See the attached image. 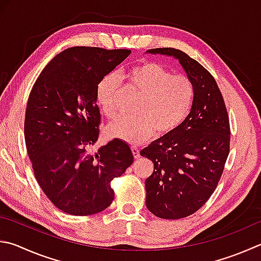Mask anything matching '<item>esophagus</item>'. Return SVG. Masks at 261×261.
<instances>
[{
    "label": "esophagus",
    "instance_id": "obj_1",
    "mask_svg": "<svg viewBox=\"0 0 261 261\" xmlns=\"http://www.w3.org/2000/svg\"><path fill=\"white\" fill-rule=\"evenodd\" d=\"M131 150H132V154H134V158L136 160H138L140 158V150H139V148H137V147H131Z\"/></svg>",
    "mask_w": 261,
    "mask_h": 261
}]
</instances>
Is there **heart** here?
<instances>
[{"label": "heart", "instance_id": "1", "mask_svg": "<svg viewBox=\"0 0 261 261\" xmlns=\"http://www.w3.org/2000/svg\"><path fill=\"white\" fill-rule=\"evenodd\" d=\"M124 77L132 92L139 94L135 116L118 118L107 127V135L130 144H141L155 134L167 136L181 124L191 111L194 88L186 75L171 74L154 61L143 60L127 69ZM122 88L120 76L110 73L97 85V102L102 114L114 118Z\"/></svg>", "mask_w": 261, "mask_h": 261}]
</instances>
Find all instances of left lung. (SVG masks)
<instances>
[{
    "label": "left lung",
    "mask_w": 261,
    "mask_h": 261,
    "mask_svg": "<svg viewBox=\"0 0 261 261\" xmlns=\"http://www.w3.org/2000/svg\"><path fill=\"white\" fill-rule=\"evenodd\" d=\"M146 54L173 57L194 88L192 110L181 124L140 151L154 164L145 181L147 209L163 219H180L215 192L229 153V120L216 80L200 63L172 48Z\"/></svg>",
    "instance_id": "obj_1"
}]
</instances>
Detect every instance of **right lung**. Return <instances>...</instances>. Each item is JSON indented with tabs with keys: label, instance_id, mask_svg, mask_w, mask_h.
Instances as JSON below:
<instances>
[{
	"label": "right lung",
	"instance_id": "add662e5",
	"mask_svg": "<svg viewBox=\"0 0 261 261\" xmlns=\"http://www.w3.org/2000/svg\"><path fill=\"white\" fill-rule=\"evenodd\" d=\"M131 50L74 46L57 55L33 85L25 143L35 178L49 200L68 215L101 212L114 200L111 182L134 162L129 145L114 139L97 153L99 81Z\"/></svg>",
	"mask_w": 261,
	"mask_h": 261
}]
</instances>
